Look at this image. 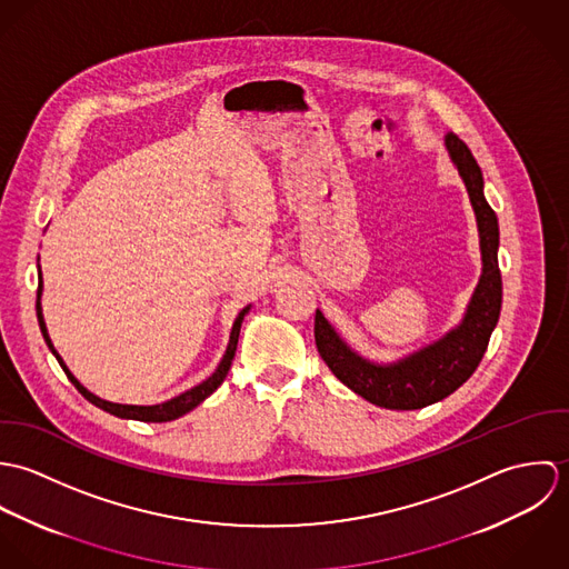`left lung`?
Instances as JSON below:
<instances>
[{
    "instance_id": "8db88e82",
    "label": "left lung",
    "mask_w": 569,
    "mask_h": 569,
    "mask_svg": "<svg viewBox=\"0 0 569 569\" xmlns=\"http://www.w3.org/2000/svg\"><path fill=\"white\" fill-rule=\"evenodd\" d=\"M445 147L456 163L478 221L482 276L462 322L438 341L392 363H377L355 352L316 311V343L330 372L355 395L386 409H420L453 395L480 366L501 311V273L497 264L499 226L485 197V177L469 147L447 133Z\"/></svg>"
}]
</instances>
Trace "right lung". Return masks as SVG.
<instances>
[{
  "instance_id": "obj_1",
  "label": "right lung",
  "mask_w": 569,
  "mask_h": 569,
  "mask_svg": "<svg viewBox=\"0 0 569 569\" xmlns=\"http://www.w3.org/2000/svg\"><path fill=\"white\" fill-rule=\"evenodd\" d=\"M41 291H43V282H41V267H39V289H37V320H39V328H41V332H43V339H46L48 348L52 350V355L57 357V361L61 363L63 372H66L68 379L74 383V388L81 392L82 397H84L91 406L100 407V409H104V411H109V413H113V416H118V418H131V420H144V422H166V420H174V418L188 413L190 409H194L199 403H203V401L223 383V379L228 377V370H230V366H232V359H234V355H237V343H239L241 325H243L244 316L249 313V307H244L243 311L239 313V318L234 320L232 332H230L228 350H226V355H223L219 368H217L203 383L194 386L192 390H188V392H183V395H179V397H174V399H170V401H166V403H160V406H122V403H111V401H104V399L91 395L87 388H82L81 383H79V379H77V377L70 372V368L63 363L61 355H59V352L54 350V346H52V339H50L48 328H46V322H43Z\"/></svg>"
}]
</instances>
